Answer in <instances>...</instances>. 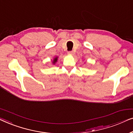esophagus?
<instances>
[{
  "mask_svg": "<svg viewBox=\"0 0 133 133\" xmlns=\"http://www.w3.org/2000/svg\"><path fill=\"white\" fill-rule=\"evenodd\" d=\"M67 54H69V55H73V54H74V52L73 51H69V52H68V53Z\"/></svg>",
  "mask_w": 133,
  "mask_h": 133,
  "instance_id": "obj_1",
  "label": "esophagus"
}]
</instances>
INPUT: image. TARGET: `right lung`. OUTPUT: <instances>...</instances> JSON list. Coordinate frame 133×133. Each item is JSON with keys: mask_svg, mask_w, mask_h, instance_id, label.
Wrapping results in <instances>:
<instances>
[{"mask_svg": "<svg viewBox=\"0 0 133 133\" xmlns=\"http://www.w3.org/2000/svg\"><path fill=\"white\" fill-rule=\"evenodd\" d=\"M58 57H55L53 58V60H52V64H55V63L57 62V60H58Z\"/></svg>", "mask_w": 133, "mask_h": 133, "instance_id": "right-lung-1", "label": "right lung"}]
</instances>
